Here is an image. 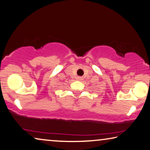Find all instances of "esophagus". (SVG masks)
I'll use <instances>...</instances> for the list:
<instances>
[{"mask_svg": "<svg viewBox=\"0 0 150 150\" xmlns=\"http://www.w3.org/2000/svg\"><path fill=\"white\" fill-rule=\"evenodd\" d=\"M76 80H82V77H81V76H77L76 77Z\"/></svg>", "mask_w": 150, "mask_h": 150, "instance_id": "esophagus-1", "label": "esophagus"}]
</instances>
